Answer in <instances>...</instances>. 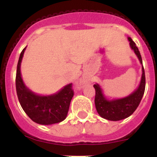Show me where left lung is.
<instances>
[{
    "mask_svg": "<svg viewBox=\"0 0 157 157\" xmlns=\"http://www.w3.org/2000/svg\"><path fill=\"white\" fill-rule=\"evenodd\" d=\"M128 40L130 41V48L134 50L140 63L142 64V59L138 47L136 46V44L130 37H128ZM94 87L96 91L94 101L98 114L105 120L111 121H119L123 120L134 113L143 97L145 88V70L142 66V75L139 86L135 91L126 98L109 101L104 96L102 90L98 84L94 85Z\"/></svg>",
    "mask_w": 157,
    "mask_h": 157,
    "instance_id": "8db88e82",
    "label": "left lung"
}]
</instances>
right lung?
Returning <instances> with one entry per match:
<instances>
[{"label": "right lung", "instance_id": "1", "mask_svg": "<svg viewBox=\"0 0 157 157\" xmlns=\"http://www.w3.org/2000/svg\"><path fill=\"white\" fill-rule=\"evenodd\" d=\"M26 48L19 58L16 77L18 99L26 114L32 120L41 125H51L64 120L69 110L74 91L72 83L65 86L59 92L52 95L41 96L30 90L23 81L20 65Z\"/></svg>", "mask_w": 157, "mask_h": 157}]
</instances>
